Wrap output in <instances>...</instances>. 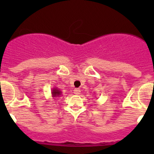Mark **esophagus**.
I'll use <instances>...</instances> for the list:
<instances>
[{
	"mask_svg": "<svg viewBox=\"0 0 154 154\" xmlns=\"http://www.w3.org/2000/svg\"><path fill=\"white\" fill-rule=\"evenodd\" d=\"M74 93L75 94H80V88H74Z\"/></svg>",
	"mask_w": 154,
	"mask_h": 154,
	"instance_id": "obj_1",
	"label": "esophagus"
}]
</instances>
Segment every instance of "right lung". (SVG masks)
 <instances>
[{
  "instance_id": "obj_1",
  "label": "right lung",
  "mask_w": 154,
  "mask_h": 154,
  "mask_svg": "<svg viewBox=\"0 0 154 154\" xmlns=\"http://www.w3.org/2000/svg\"><path fill=\"white\" fill-rule=\"evenodd\" d=\"M53 96L54 97H57V96H60V94H61V91H60L59 90H57V88H54V90H53Z\"/></svg>"
}]
</instances>
